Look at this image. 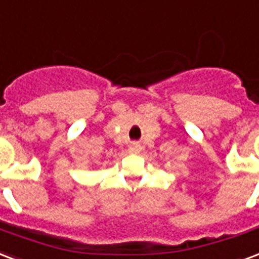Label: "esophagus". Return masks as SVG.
<instances>
[{"label":"esophagus","mask_w":259,"mask_h":259,"mask_svg":"<svg viewBox=\"0 0 259 259\" xmlns=\"http://www.w3.org/2000/svg\"><path fill=\"white\" fill-rule=\"evenodd\" d=\"M129 149H130V152H133V154H139L140 151H141V145L136 143V144L130 145Z\"/></svg>","instance_id":"1"}]
</instances>
